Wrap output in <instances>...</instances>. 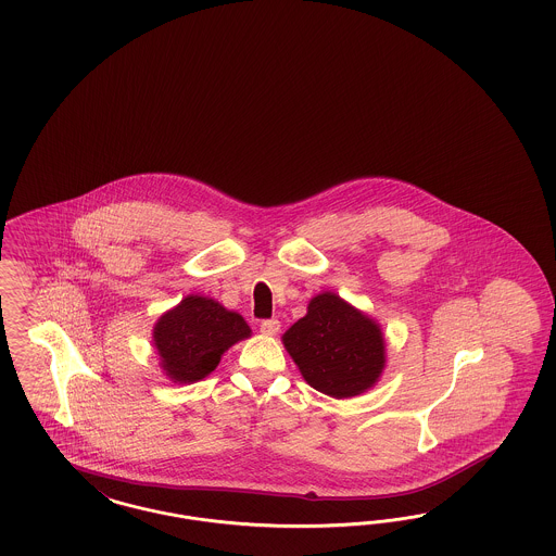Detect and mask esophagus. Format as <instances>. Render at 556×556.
<instances>
[{
  "instance_id": "esophagus-1",
  "label": "esophagus",
  "mask_w": 556,
  "mask_h": 556,
  "mask_svg": "<svg viewBox=\"0 0 556 556\" xmlns=\"http://www.w3.org/2000/svg\"><path fill=\"white\" fill-rule=\"evenodd\" d=\"M279 328H281V321L279 320L261 321V332H263L265 337H275V334L279 332Z\"/></svg>"
}]
</instances>
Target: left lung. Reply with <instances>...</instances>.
Here are the masks:
<instances>
[{"mask_svg":"<svg viewBox=\"0 0 556 556\" xmlns=\"http://www.w3.org/2000/svg\"><path fill=\"white\" fill-rule=\"evenodd\" d=\"M281 340L307 386L337 400L375 388L388 363L381 324L332 291L314 295Z\"/></svg>","mask_w":556,"mask_h":556,"instance_id":"8db88e82","label":"left lung"}]
</instances>
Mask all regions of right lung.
I'll list each match as a JSON object with an SVG mask.
<instances>
[{
	"instance_id": "1",
	"label": "right lung",
	"mask_w": 556,
	"mask_h": 556,
	"mask_svg": "<svg viewBox=\"0 0 556 556\" xmlns=\"http://www.w3.org/2000/svg\"><path fill=\"white\" fill-rule=\"evenodd\" d=\"M251 334V326L238 312L191 293L156 320L152 346L168 381L191 386L216 369L230 346Z\"/></svg>"
}]
</instances>
